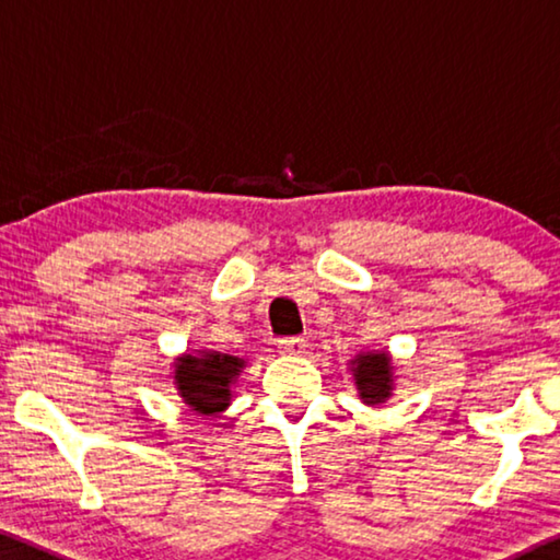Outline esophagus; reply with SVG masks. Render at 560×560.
<instances>
[{
  "label": "esophagus",
  "mask_w": 560,
  "mask_h": 560,
  "mask_svg": "<svg viewBox=\"0 0 560 560\" xmlns=\"http://www.w3.org/2000/svg\"><path fill=\"white\" fill-rule=\"evenodd\" d=\"M307 342L303 338H285L280 340V352L282 355H303Z\"/></svg>",
  "instance_id": "1"
}]
</instances>
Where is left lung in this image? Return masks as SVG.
<instances>
[{
    "instance_id": "left-lung-1",
    "label": "left lung",
    "mask_w": 560,
    "mask_h": 560,
    "mask_svg": "<svg viewBox=\"0 0 560 560\" xmlns=\"http://www.w3.org/2000/svg\"><path fill=\"white\" fill-rule=\"evenodd\" d=\"M358 398L368 408H383L395 393V363L388 350H360L355 358L348 360Z\"/></svg>"
}]
</instances>
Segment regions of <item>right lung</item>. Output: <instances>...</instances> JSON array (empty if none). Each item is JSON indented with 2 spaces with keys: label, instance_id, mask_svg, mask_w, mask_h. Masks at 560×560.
<instances>
[{
  "label": "right lung",
  "instance_id": "add662e5",
  "mask_svg": "<svg viewBox=\"0 0 560 560\" xmlns=\"http://www.w3.org/2000/svg\"><path fill=\"white\" fill-rule=\"evenodd\" d=\"M245 358L220 350L179 352L170 365V381L179 400L197 416L220 418L235 398L237 377L243 373Z\"/></svg>",
  "mask_w": 560,
  "mask_h": 560
}]
</instances>
